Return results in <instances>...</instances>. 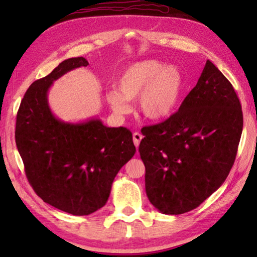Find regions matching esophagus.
<instances>
[{
  "instance_id": "1",
  "label": "esophagus",
  "mask_w": 257,
  "mask_h": 257,
  "mask_svg": "<svg viewBox=\"0 0 257 257\" xmlns=\"http://www.w3.org/2000/svg\"><path fill=\"white\" fill-rule=\"evenodd\" d=\"M133 139H134V144H135V146H136L137 149H138L139 144H141V141L143 139V135H142L141 133H138V132L134 133V134H133Z\"/></svg>"
}]
</instances>
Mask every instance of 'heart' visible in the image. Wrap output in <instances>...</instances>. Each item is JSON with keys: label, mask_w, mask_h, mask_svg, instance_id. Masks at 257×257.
Masks as SVG:
<instances>
[{"label": "heart", "mask_w": 257, "mask_h": 257, "mask_svg": "<svg viewBox=\"0 0 257 257\" xmlns=\"http://www.w3.org/2000/svg\"><path fill=\"white\" fill-rule=\"evenodd\" d=\"M185 86L184 72L176 64L143 60L124 69L106 101L115 114L125 115L130 112L127 101L137 99V110L145 119L161 121L175 113Z\"/></svg>", "instance_id": "obj_1"}]
</instances>
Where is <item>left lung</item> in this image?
Listing matches in <instances>:
<instances>
[{"label":"left lung","instance_id":"obj_1","mask_svg":"<svg viewBox=\"0 0 257 257\" xmlns=\"http://www.w3.org/2000/svg\"><path fill=\"white\" fill-rule=\"evenodd\" d=\"M242 132V111L232 85L206 61L178 112L142 129L139 154L150 202L163 214H182L227 179Z\"/></svg>","mask_w":257,"mask_h":257}]
</instances>
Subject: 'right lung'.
<instances>
[{"mask_svg": "<svg viewBox=\"0 0 257 257\" xmlns=\"http://www.w3.org/2000/svg\"><path fill=\"white\" fill-rule=\"evenodd\" d=\"M82 56L61 62L34 81L17 114L16 144L29 184L45 203L72 215H88L105 205L112 182L136 153L133 134L97 118L66 122L53 114L47 94L55 80L87 67Z\"/></svg>", "mask_w": 257, "mask_h": 257, "instance_id": "add662e5", "label": "right lung"}]
</instances>
